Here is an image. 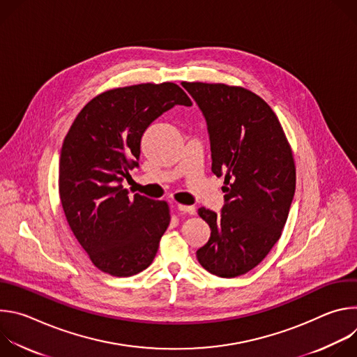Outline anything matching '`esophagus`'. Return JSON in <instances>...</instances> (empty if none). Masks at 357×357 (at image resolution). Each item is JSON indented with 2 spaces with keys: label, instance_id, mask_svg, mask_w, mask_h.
<instances>
[{
  "label": "esophagus",
  "instance_id": "34e87169",
  "mask_svg": "<svg viewBox=\"0 0 357 357\" xmlns=\"http://www.w3.org/2000/svg\"><path fill=\"white\" fill-rule=\"evenodd\" d=\"M178 211L182 213H189V215H195L196 209L195 206H186V205H178Z\"/></svg>",
  "mask_w": 357,
  "mask_h": 357
}]
</instances>
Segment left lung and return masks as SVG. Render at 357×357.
<instances>
[{"label":"left lung","mask_w":357,"mask_h":357,"mask_svg":"<svg viewBox=\"0 0 357 357\" xmlns=\"http://www.w3.org/2000/svg\"><path fill=\"white\" fill-rule=\"evenodd\" d=\"M182 86L206 119L212 172L225 174L222 212L197 211L212 231L196 257L211 274L238 277L281 237L295 193L292 151L275 113L256 93L223 83Z\"/></svg>","instance_id":"1"}]
</instances>
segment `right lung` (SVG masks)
<instances>
[{
	"instance_id": "add662e5",
	"label": "right lung",
	"mask_w": 357,
	"mask_h": 357,
	"mask_svg": "<svg viewBox=\"0 0 357 357\" xmlns=\"http://www.w3.org/2000/svg\"><path fill=\"white\" fill-rule=\"evenodd\" d=\"M192 106L175 83L112 89L91 98L65 137L59 196L66 220L91 263L114 277L145 270L171 222L169 206L135 193L123 179L138 167L148 126L174 106Z\"/></svg>"
}]
</instances>
